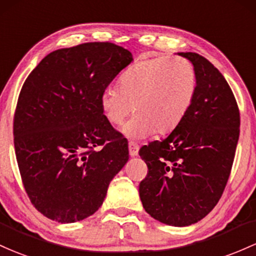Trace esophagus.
<instances>
[{
	"label": "esophagus",
	"mask_w": 256,
	"mask_h": 256,
	"mask_svg": "<svg viewBox=\"0 0 256 256\" xmlns=\"http://www.w3.org/2000/svg\"><path fill=\"white\" fill-rule=\"evenodd\" d=\"M128 148H129V154H130L132 157L138 156V154H139V146H138L136 142H129Z\"/></svg>",
	"instance_id": "34e87169"
}]
</instances>
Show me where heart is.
Returning a JSON list of instances; mask_svg holds the SVG:
<instances>
[{
  "instance_id": "b5f03b06",
  "label": "heart",
  "mask_w": 256,
  "mask_h": 256,
  "mask_svg": "<svg viewBox=\"0 0 256 256\" xmlns=\"http://www.w3.org/2000/svg\"><path fill=\"white\" fill-rule=\"evenodd\" d=\"M197 88L194 66L182 58L166 56L140 60L120 76L118 90L100 94L102 116L120 126L132 110L136 116L126 123L123 133L144 139L154 132H173L190 110Z\"/></svg>"
}]
</instances>
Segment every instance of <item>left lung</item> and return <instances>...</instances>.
<instances>
[{"label":"left lung","mask_w":256,"mask_h":256,"mask_svg":"<svg viewBox=\"0 0 256 256\" xmlns=\"http://www.w3.org/2000/svg\"><path fill=\"white\" fill-rule=\"evenodd\" d=\"M190 60L197 88L185 118L162 142L140 148L148 173L139 185L142 206L154 219L184 228L202 220L225 190L240 138V110L215 66L197 53Z\"/></svg>","instance_id":"1"}]
</instances>
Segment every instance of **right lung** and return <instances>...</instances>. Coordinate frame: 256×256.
Segmentation results:
<instances>
[{"mask_svg":"<svg viewBox=\"0 0 256 256\" xmlns=\"http://www.w3.org/2000/svg\"><path fill=\"white\" fill-rule=\"evenodd\" d=\"M132 62L114 43H83L52 52L22 84L16 162L31 203L48 219L70 224L96 213L127 163L128 142L104 118L99 98Z\"/></svg>","mask_w":256,"mask_h":256,"instance_id":"right-lung-1","label":"right lung"}]
</instances>
